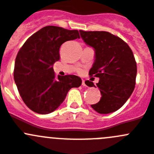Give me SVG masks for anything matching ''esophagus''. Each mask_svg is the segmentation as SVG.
<instances>
[{
    "instance_id": "34e87169",
    "label": "esophagus",
    "mask_w": 154,
    "mask_h": 154,
    "mask_svg": "<svg viewBox=\"0 0 154 154\" xmlns=\"http://www.w3.org/2000/svg\"><path fill=\"white\" fill-rule=\"evenodd\" d=\"M82 85L84 86V87H87V84H86V82L84 80H82Z\"/></svg>"
}]
</instances>
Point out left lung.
Instances as JSON below:
<instances>
[{
    "label": "left lung",
    "instance_id": "1",
    "mask_svg": "<svg viewBox=\"0 0 154 154\" xmlns=\"http://www.w3.org/2000/svg\"><path fill=\"white\" fill-rule=\"evenodd\" d=\"M80 33L96 51L89 75L100 78L97 87L102 97L91 107L100 114L113 112L126 103L135 87L137 63L133 52L125 42L109 32L80 30ZM86 84L96 87L89 80Z\"/></svg>",
    "mask_w": 154,
    "mask_h": 154
}]
</instances>
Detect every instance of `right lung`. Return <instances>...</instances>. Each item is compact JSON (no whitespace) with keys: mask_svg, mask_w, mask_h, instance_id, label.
<instances>
[{"mask_svg":"<svg viewBox=\"0 0 154 154\" xmlns=\"http://www.w3.org/2000/svg\"><path fill=\"white\" fill-rule=\"evenodd\" d=\"M80 38L77 30L47 26L31 35L17 53L14 77L23 101L38 114L57 109L72 87H79L81 79L76 75L55 79L53 64L60 59L59 49L67 41Z\"/></svg>","mask_w":154,"mask_h":154,"instance_id":"right-lung-1","label":"right lung"}]
</instances>
